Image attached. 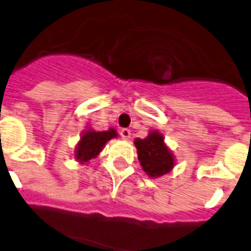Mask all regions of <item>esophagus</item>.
Wrapping results in <instances>:
<instances>
[{"instance_id": "34e87169", "label": "esophagus", "mask_w": 251, "mask_h": 251, "mask_svg": "<svg viewBox=\"0 0 251 251\" xmlns=\"http://www.w3.org/2000/svg\"><path fill=\"white\" fill-rule=\"evenodd\" d=\"M120 135H121L124 139H129V138L131 137V133H130L129 129H122L121 131H120Z\"/></svg>"}]
</instances>
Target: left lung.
<instances>
[{
  "label": "left lung",
  "mask_w": 251,
  "mask_h": 251,
  "mask_svg": "<svg viewBox=\"0 0 251 251\" xmlns=\"http://www.w3.org/2000/svg\"><path fill=\"white\" fill-rule=\"evenodd\" d=\"M134 145L138 151V160L150 177H160L175 167L173 155L164 143V138L157 131H151L145 139L137 138Z\"/></svg>",
  "instance_id": "1"
}]
</instances>
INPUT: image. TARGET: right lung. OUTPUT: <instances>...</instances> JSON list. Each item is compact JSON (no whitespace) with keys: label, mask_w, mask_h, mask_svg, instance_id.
Returning a JSON list of instances; mask_svg holds the SVG:
<instances>
[{"label":"right lung","mask_w":251,"mask_h":251,"mask_svg":"<svg viewBox=\"0 0 251 251\" xmlns=\"http://www.w3.org/2000/svg\"><path fill=\"white\" fill-rule=\"evenodd\" d=\"M116 137H117V133L114 129H109L106 131H95L91 129L86 130L75 149L76 160L80 163H86V161L94 159L100 153L106 142Z\"/></svg>","instance_id":"add662e5"}]
</instances>
